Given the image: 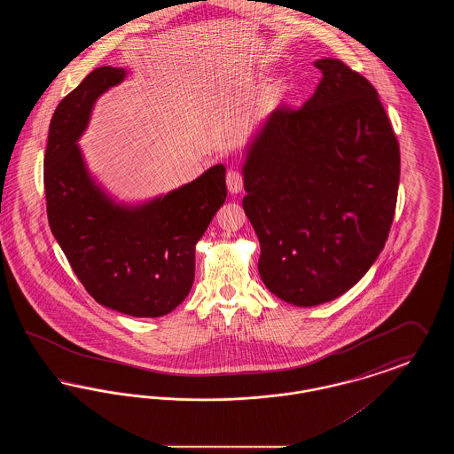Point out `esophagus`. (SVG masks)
I'll return each instance as SVG.
<instances>
[{
  "label": "esophagus",
  "instance_id": "1",
  "mask_svg": "<svg viewBox=\"0 0 454 454\" xmlns=\"http://www.w3.org/2000/svg\"><path fill=\"white\" fill-rule=\"evenodd\" d=\"M226 185L231 194H238L243 189V175L238 170H230L226 175Z\"/></svg>",
  "mask_w": 454,
  "mask_h": 454
}]
</instances>
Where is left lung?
Instances as JSON below:
<instances>
[{
    "label": "left lung",
    "instance_id": "left-lung-1",
    "mask_svg": "<svg viewBox=\"0 0 454 454\" xmlns=\"http://www.w3.org/2000/svg\"><path fill=\"white\" fill-rule=\"evenodd\" d=\"M298 110L276 108L247 148L243 209L267 289L294 306L342 296L381 254L400 148L376 88L340 59Z\"/></svg>",
    "mask_w": 454,
    "mask_h": 454
}]
</instances>
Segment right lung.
Returning <instances> with one entry per match:
<instances>
[{"instance_id": "add662e5", "label": "right lung", "mask_w": 454, "mask_h": 454, "mask_svg": "<svg viewBox=\"0 0 454 454\" xmlns=\"http://www.w3.org/2000/svg\"><path fill=\"white\" fill-rule=\"evenodd\" d=\"M104 66L56 108L43 158L49 226L88 294L137 318L173 311L192 287L195 243L226 199V168L137 206L115 202L88 172L80 146L97 98L126 78Z\"/></svg>"}]
</instances>
